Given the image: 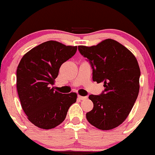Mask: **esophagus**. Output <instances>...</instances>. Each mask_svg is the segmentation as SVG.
I'll return each instance as SVG.
<instances>
[{"mask_svg":"<svg viewBox=\"0 0 155 155\" xmlns=\"http://www.w3.org/2000/svg\"><path fill=\"white\" fill-rule=\"evenodd\" d=\"M78 98L81 100H85L87 99V96H81V95H78Z\"/></svg>","mask_w":155,"mask_h":155,"instance_id":"34e87169","label":"esophagus"}]
</instances>
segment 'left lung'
Returning a JSON list of instances; mask_svg holds the SVG:
<instances>
[{
    "label": "left lung",
    "instance_id": "1",
    "mask_svg": "<svg viewBox=\"0 0 155 155\" xmlns=\"http://www.w3.org/2000/svg\"><path fill=\"white\" fill-rule=\"evenodd\" d=\"M78 50L92 68V80L104 83L103 93L90 95L93 108L87 121L100 130H111L127 119L140 90V69L136 57L117 41L107 39Z\"/></svg>",
    "mask_w": 155,
    "mask_h": 155
}]
</instances>
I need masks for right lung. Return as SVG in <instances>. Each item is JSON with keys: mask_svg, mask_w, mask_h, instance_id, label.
Instances as JSON below:
<instances>
[{"mask_svg": "<svg viewBox=\"0 0 155 155\" xmlns=\"http://www.w3.org/2000/svg\"><path fill=\"white\" fill-rule=\"evenodd\" d=\"M77 46L50 40L36 46L21 60L16 87L21 105L28 120L39 128L51 129L65 120L77 93L62 94L51 86L63 63L74 55Z\"/></svg>", "mask_w": 155, "mask_h": 155, "instance_id": "right-lung-1", "label": "right lung"}]
</instances>
